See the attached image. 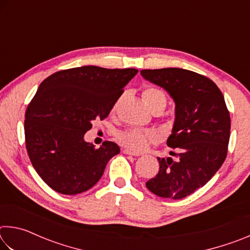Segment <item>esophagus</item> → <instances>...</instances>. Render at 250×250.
<instances>
[{"label":"esophagus","mask_w":250,"mask_h":250,"mask_svg":"<svg viewBox=\"0 0 250 250\" xmlns=\"http://www.w3.org/2000/svg\"><path fill=\"white\" fill-rule=\"evenodd\" d=\"M122 152H124L125 154H129V155H134V156H138V155H141L140 152H135V151H132L130 149H124L122 150Z\"/></svg>","instance_id":"esophagus-1"}]
</instances>
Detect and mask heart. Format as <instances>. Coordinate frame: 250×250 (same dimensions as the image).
<instances>
[{"instance_id": "obj_1", "label": "heart", "mask_w": 250, "mask_h": 250, "mask_svg": "<svg viewBox=\"0 0 250 250\" xmlns=\"http://www.w3.org/2000/svg\"><path fill=\"white\" fill-rule=\"evenodd\" d=\"M142 98L145 100L147 107L150 108L152 112H162L167 107V92L162 88L154 84H146L142 88ZM122 97H119L116 103L112 105V112H115L118 105H119ZM117 140L121 145L133 150H143L150 142H153L156 139V133L153 130H141L137 128L126 129L124 131H119L116 134Z\"/></svg>"}]
</instances>
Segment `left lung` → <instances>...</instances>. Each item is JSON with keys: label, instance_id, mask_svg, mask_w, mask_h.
Masks as SVG:
<instances>
[{"label": "left lung", "instance_id": "obj_1", "mask_svg": "<svg viewBox=\"0 0 250 250\" xmlns=\"http://www.w3.org/2000/svg\"><path fill=\"white\" fill-rule=\"evenodd\" d=\"M175 101V122L167 145L172 158H158L160 170L146 183L163 198L181 200L203 188L223 166L230 137V116L213 80L182 68L142 69Z\"/></svg>", "mask_w": 250, "mask_h": 250}]
</instances>
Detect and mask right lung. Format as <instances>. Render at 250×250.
<instances>
[{
	"label": "right lung",
	"instance_id": "obj_1",
	"mask_svg": "<svg viewBox=\"0 0 250 250\" xmlns=\"http://www.w3.org/2000/svg\"><path fill=\"white\" fill-rule=\"evenodd\" d=\"M137 73L83 66L56 71L42 82L25 111V146L34 168L50 188L75 195L100 180L120 147L104 141L97 149L84 142L83 134L92 121L108 117Z\"/></svg>",
	"mask_w": 250,
	"mask_h": 250
}]
</instances>
